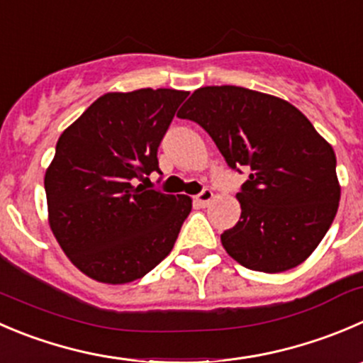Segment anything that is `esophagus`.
<instances>
[{
	"label": "esophagus",
	"instance_id": "esophagus-1",
	"mask_svg": "<svg viewBox=\"0 0 363 363\" xmlns=\"http://www.w3.org/2000/svg\"><path fill=\"white\" fill-rule=\"evenodd\" d=\"M213 199H214L213 191H211V189H203V191H200L199 195H196L195 202L199 203L200 207H207L211 202H213Z\"/></svg>",
	"mask_w": 363,
	"mask_h": 363
}]
</instances>
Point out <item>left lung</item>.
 I'll use <instances>...</instances> for the list:
<instances>
[{
    "label": "left lung",
    "instance_id": "obj_1",
    "mask_svg": "<svg viewBox=\"0 0 363 363\" xmlns=\"http://www.w3.org/2000/svg\"><path fill=\"white\" fill-rule=\"evenodd\" d=\"M179 118L202 125L227 164L246 167L241 218L221 245L241 266L282 273L307 260L340 200L335 152L298 108L242 86H202Z\"/></svg>",
    "mask_w": 363,
    "mask_h": 363
}]
</instances>
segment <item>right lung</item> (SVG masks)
Returning a JSON list of instances; mask_svg holds the SVG:
<instances>
[{
	"instance_id": "obj_1",
	"label": "right lung",
	"mask_w": 363,
	"mask_h": 363,
	"mask_svg": "<svg viewBox=\"0 0 363 363\" xmlns=\"http://www.w3.org/2000/svg\"><path fill=\"white\" fill-rule=\"evenodd\" d=\"M186 97L174 88L104 94L58 138L44 177L49 227L90 279L133 282L174 248L191 199L138 181L160 172L157 147Z\"/></svg>"
}]
</instances>
